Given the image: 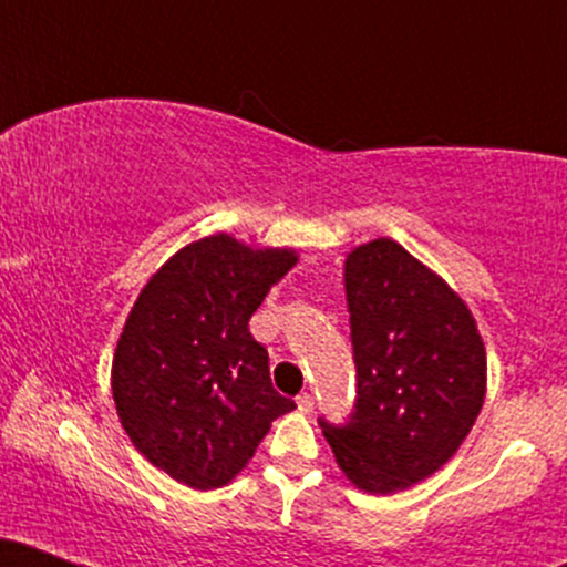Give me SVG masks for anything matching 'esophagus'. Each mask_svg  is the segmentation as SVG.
I'll use <instances>...</instances> for the list:
<instances>
[{
    "mask_svg": "<svg viewBox=\"0 0 567 567\" xmlns=\"http://www.w3.org/2000/svg\"><path fill=\"white\" fill-rule=\"evenodd\" d=\"M296 402H298V410H301V413H311V410H315V394H309V392L298 394Z\"/></svg>",
    "mask_w": 567,
    "mask_h": 567,
    "instance_id": "esophagus-1",
    "label": "esophagus"
}]
</instances>
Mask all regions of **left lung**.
Wrapping results in <instances>:
<instances>
[{
    "instance_id": "1",
    "label": "left lung",
    "mask_w": 567,
    "mask_h": 567,
    "mask_svg": "<svg viewBox=\"0 0 567 567\" xmlns=\"http://www.w3.org/2000/svg\"><path fill=\"white\" fill-rule=\"evenodd\" d=\"M357 396L347 424L320 419L338 466L373 496L434 474L472 432L485 400V347L472 311L394 239L343 264Z\"/></svg>"
}]
</instances>
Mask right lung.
I'll use <instances>...</instances> for the list:
<instances>
[{"label": "right lung", "instance_id": "1", "mask_svg": "<svg viewBox=\"0 0 567 567\" xmlns=\"http://www.w3.org/2000/svg\"><path fill=\"white\" fill-rule=\"evenodd\" d=\"M296 261L290 247L213 234L175 252L130 309L112 362L116 413L138 453L178 483H231L271 421L296 408L247 328Z\"/></svg>", "mask_w": 567, "mask_h": 567}]
</instances>
